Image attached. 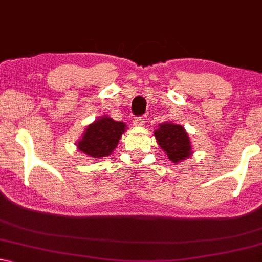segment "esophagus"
Returning <instances> with one entry per match:
<instances>
[{
    "instance_id": "esophagus-1",
    "label": "esophagus",
    "mask_w": 262,
    "mask_h": 262,
    "mask_svg": "<svg viewBox=\"0 0 262 262\" xmlns=\"http://www.w3.org/2000/svg\"><path fill=\"white\" fill-rule=\"evenodd\" d=\"M134 125L135 126H143L144 125V119L143 118H135L134 119Z\"/></svg>"
}]
</instances>
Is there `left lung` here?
Returning a JSON list of instances; mask_svg holds the SVG:
<instances>
[{"label":"left lung","mask_w":262,"mask_h":262,"mask_svg":"<svg viewBox=\"0 0 262 262\" xmlns=\"http://www.w3.org/2000/svg\"><path fill=\"white\" fill-rule=\"evenodd\" d=\"M158 144L167 154V158L177 164L192 156V146L188 134L181 125L172 122L159 124V128L154 131Z\"/></svg>","instance_id":"8db88e82"}]
</instances>
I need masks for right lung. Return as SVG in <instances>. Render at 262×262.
I'll list each match as a JSON object with an SVG mask.
<instances>
[{"instance_id":"add662e5","label":"right lung","mask_w":262,"mask_h":262,"mask_svg":"<svg viewBox=\"0 0 262 262\" xmlns=\"http://www.w3.org/2000/svg\"><path fill=\"white\" fill-rule=\"evenodd\" d=\"M125 127L124 122L101 116L87 126L81 140L77 142V149L92 158L108 157L118 146Z\"/></svg>"}]
</instances>
